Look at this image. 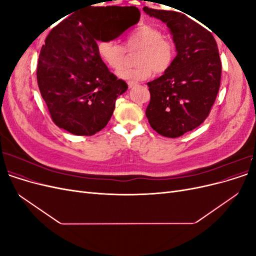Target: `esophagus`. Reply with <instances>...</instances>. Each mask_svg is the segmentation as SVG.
<instances>
[{"label":"esophagus","instance_id":"obj_1","mask_svg":"<svg viewBox=\"0 0 256 256\" xmlns=\"http://www.w3.org/2000/svg\"><path fill=\"white\" fill-rule=\"evenodd\" d=\"M127 84H128L129 88H132L136 86V85H138V82H136V81H127Z\"/></svg>","mask_w":256,"mask_h":256}]
</instances>
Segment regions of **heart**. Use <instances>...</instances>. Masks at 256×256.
<instances>
[{
	"mask_svg": "<svg viewBox=\"0 0 256 256\" xmlns=\"http://www.w3.org/2000/svg\"><path fill=\"white\" fill-rule=\"evenodd\" d=\"M125 46L129 51L138 50L134 67L125 68L118 72L124 80H146L156 74H164L172 66L176 56L174 42L152 26H143L126 36ZM114 40H100L97 42L99 58L114 70H120L125 63L127 50Z\"/></svg>",
	"mask_w": 256,
	"mask_h": 256,
	"instance_id": "b5f03b06",
	"label": "heart"
}]
</instances>
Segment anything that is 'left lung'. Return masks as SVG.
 I'll return each instance as SVG.
<instances>
[{
    "mask_svg": "<svg viewBox=\"0 0 256 256\" xmlns=\"http://www.w3.org/2000/svg\"><path fill=\"white\" fill-rule=\"evenodd\" d=\"M150 17L166 23L177 56L158 79L147 83L150 102L146 116L152 128L166 138H178L198 127L218 95L221 60L212 34L184 14L144 7Z\"/></svg>",
    "mask_w": 256,
    "mask_h": 256,
    "instance_id": "left-lung-1",
    "label": "left lung"
}]
</instances>
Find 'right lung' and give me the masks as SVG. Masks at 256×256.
I'll return each instance as SVG.
<instances>
[{
    "mask_svg": "<svg viewBox=\"0 0 256 256\" xmlns=\"http://www.w3.org/2000/svg\"><path fill=\"white\" fill-rule=\"evenodd\" d=\"M104 7L80 10L54 26L42 47L37 83L53 122L76 136L104 129L128 85L97 52Z\"/></svg>",
    "mask_w": 256,
    "mask_h": 256,
    "instance_id": "add662e5",
    "label": "right lung"
}]
</instances>
